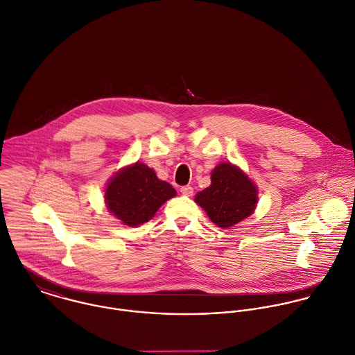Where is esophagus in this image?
Wrapping results in <instances>:
<instances>
[{
	"instance_id": "1",
	"label": "esophagus",
	"mask_w": 355,
	"mask_h": 355,
	"mask_svg": "<svg viewBox=\"0 0 355 355\" xmlns=\"http://www.w3.org/2000/svg\"><path fill=\"white\" fill-rule=\"evenodd\" d=\"M181 193L184 195V196H192L193 195V188L192 187H189V185H185V187H181Z\"/></svg>"
}]
</instances>
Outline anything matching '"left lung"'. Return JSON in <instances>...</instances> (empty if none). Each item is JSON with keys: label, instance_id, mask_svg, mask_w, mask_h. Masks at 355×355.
Returning a JSON list of instances; mask_svg holds the SVG:
<instances>
[{"label": "left lung", "instance_id": "obj_1", "mask_svg": "<svg viewBox=\"0 0 355 355\" xmlns=\"http://www.w3.org/2000/svg\"><path fill=\"white\" fill-rule=\"evenodd\" d=\"M195 202L219 227H232L254 213L257 185L237 166L220 163L211 171V185L195 196Z\"/></svg>", "mask_w": 355, "mask_h": 355}]
</instances>
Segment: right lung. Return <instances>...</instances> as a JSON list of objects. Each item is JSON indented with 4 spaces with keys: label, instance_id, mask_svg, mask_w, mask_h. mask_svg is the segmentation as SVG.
<instances>
[{
    "label": "right lung",
    "instance_id": "right-lung-1",
    "mask_svg": "<svg viewBox=\"0 0 355 355\" xmlns=\"http://www.w3.org/2000/svg\"><path fill=\"white\" fill-rule=\"evenodd\" d=\"M175 195L168 182L160 181L152 168L137 162L115 173L104 198L110 213L135 227L152 219L160 206Z\"/></svg>",
    "mask_w": 355,
    "mask_h": 355
}]
</instances>
